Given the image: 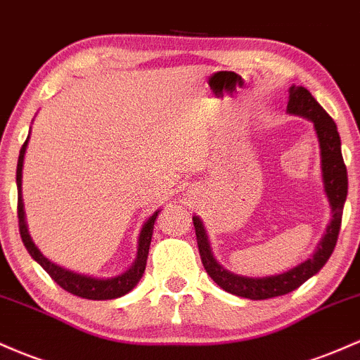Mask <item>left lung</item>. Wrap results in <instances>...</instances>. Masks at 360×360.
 I'll use <instances>...</instances> for the list:
<instances>
[{
  "mask_svg": "<svg viewBox=\"0 0 360 360\" xmlns=\"http://www.w3.org/2000/svg\"><path fill=\"white\" fill-rule=\"evenodd\" d=\"M287 112L290 116L306 117L313 122L316 136L319 143V159H321V177L325 195L331 208V220L328 224L325 236L319 240L318 248L306 262L299 263L297 266L290 270L282 271L276 275L268 276H244L234 271H229L213 256L210 239L207 236L203 220L198 215H193L195 224L196 240H198V250L207 274L212 276L213 282L222 287L229 294H234L238 297L251 299V301H263V299L278 297L301 287L306 280L318 274L337 244L338 232H340L343 205L347 200V189H349V179H347V167L343 164L342 157V141L335 121L328 116V112L318 101L311 96L309 90L304 86L292 85L289 89V104Z\"/></svg>",
  "mask_w": 360,
  "mask_h": 360,
  "instance_id": "8db88e82",
  "label": "left lung"
}]
</instances>
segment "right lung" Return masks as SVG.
Instances as JSON below:
<instances>
[{
    "label": "right lung",
    "instance_id": "add662e5",
    "mask_svg": "<svg viewBox=\"0 0 360 360\" xmlns=\"http://www.w3.org/2000/svg\"><path fill=\"white\" fill-rule=\"evenodd\" d=\"M29 138L30 136H27L25 143H23L22 148H20L18 164H17L18 227H20V236H22V240H23V246L27 248V251H29V255L32 256L35 262L41 264L47 274L51 275V278H53L59 287L68 290L70 294H75L78 295V297H84V299H92V301H109V299L122 297V295H126L128 292H131L145 274L150 243H152L153 224H155L160 210L153 212V215H150L148 219L145 220L143 227H141L140 231V236H138V251H136L135 262H133V264L128 268V270L122 271V274L108 276V278H101V276L78 274V271L59 266L58 263L51 262L49 258H46V256L41 252V250L35 246V243L29 234V227H27L25 210H23V198H22V169H23V159H25L27 145H29Z\"/></svg>",
    "mask_w": 360,
    "mask_h": 360
}]
</instances>
